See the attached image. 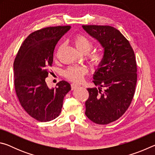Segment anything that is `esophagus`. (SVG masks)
Here are the masks:
<instances>
[{
	"instance_id": "1",
	"label": "esophagus",
	"mask_w": 155,
	"mask_h": 155,
	"mask_svg": "<svg viewBox=\"0 0 155 155\" xmlns=\"http://www.w3.org/2000/svg\"><path fill=\"white\" fill-rule=\"evenodd\" d=\"M71 87H72V90H75V89L79 87L80 85H77V84H76V83H72L71 85Z\"/></svg>"
}]
</instances>
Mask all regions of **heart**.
I'll use <instances>...</instances> for the list:
<instances>
[{"label":"heart","instance_id":"b5f03b06","mask_svg":"<svg viewBox=\"0 0 155 155\" xmlns=\"http://www.w3.org/2000/svg\"><path fill=\"white\" fill-rule=\"evenodd\" d=\"M73 41L77 49L82 53H87L91 51L93 47L91 41L83 35L76 36ZM88 58L91 65L98 66L103 61V55L101 52H94L89 54ZM87 72V68L85 66H72L65 71V77L70 81L79 83L83 80L84 75Z\"/></svg>","mask_w":155,"mask_h":155}]
</instances>
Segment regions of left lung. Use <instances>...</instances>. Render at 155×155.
<instances>
[{"label":"left lung","instance_id":"left-lung-1","mask_svg":"<svg viewBox=\"0 0 155 155\" xmlns=\"http://www.w3.org/2000/svg\"><path fill=\"white\" fill-rule=\"evenodd\" d=\"M104 48L103 59L93 76L98 88H87L85 115L98 124L119 119L130 106L137 83L134 51L125 37L111 26L83 25ZM102 87H106L103 92Z\"/></svg>","mask_w":155,"mask_h":155}]
</instances>
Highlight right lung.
I'll use <instances>...</instances> for the list:
<instances>
[{
    "label": "right lung",
    "mask_w": 155,
    "mask_h": 155,
    "mask_svg": "<svg viewBox=\"0 0 155 155\" xmlns=\"http://www.w3.org/2000/svg\"><path fill=\"white\" fill-rule=\"evenodd\" d=\"M70 26L46 27L31 33L21 45L14 63V86L21 106L40 122L59 115L65 95L71 90L61 81L50 89L45 81L53 61L54 49Z\"/></svg>",
    "instance_id": "1"
}]
</instances>
